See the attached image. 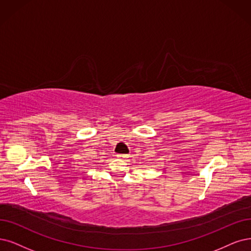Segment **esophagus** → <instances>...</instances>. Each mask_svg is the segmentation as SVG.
<instances>
[{"label":"esophagus","instance_id":"obj_1","mask_svg":"<svg viewBox=\"0 0 251 251\" xmlns=\"http://www.w3.org/2000/svg\"><path fill=\"white\" fill-rule=\"evenodd\" d=\"M117 157H118V158L119 159H122V160H126L127 158H128V155H126V154H118L117 155Z\"/></svg>","mask_w":251,"mask_h":251}]
</instances>
